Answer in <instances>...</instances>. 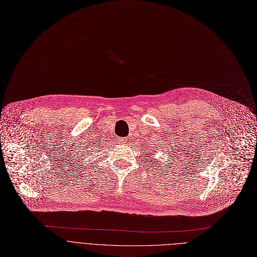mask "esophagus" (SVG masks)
I'll return each instance as SVG.
<instances>
[{"label":"esophagus","instance_id":"1","mask_svg":"<svg viewBox=\"0 0 257 257\" xmlns=\"http://www.w3.org/2000/svg\"><path fill=\"white\" fill-rule=\"evenodd\" d=\"M117 141L119 143H125L126 142V138H117Z\"/></svg>","mask_w":257,"mask_h":257}]
</instances>
